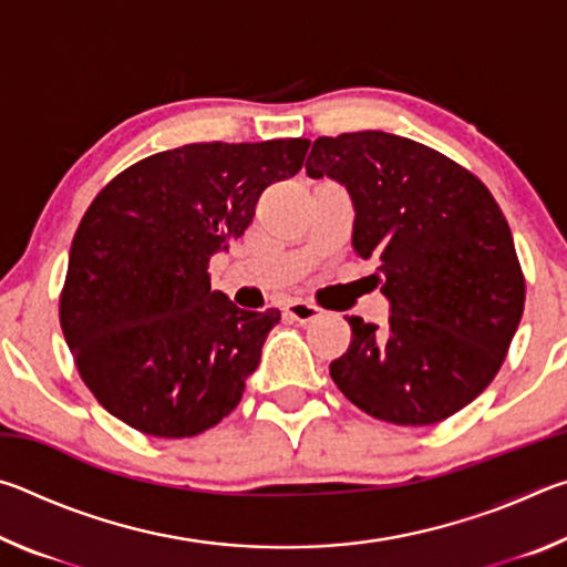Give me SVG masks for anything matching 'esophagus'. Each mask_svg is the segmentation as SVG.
I'll return each mask as SVG.
<instances>
[{
  "label": "esophagus",
  "mask_w": 567,
  "mask_h": 567,
  "mask_svg": "<svg viewBox=\"0 0 567 567\" xmlns=\"http://www.w3.org/2000/svg\"><path fill=\"white\" fill-rule=\"evenodd\" d=\"M320 307L318 305H312V302H307V300H290L287 302V307H285V315L290 320H295V322H312V320H318L320 318Z\"/></svg>",
  "instance_id": "1"
}]
</instances>
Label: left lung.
<instances>
[{"mask_svg":"<svg viewBox=\"0 0 567 567\" xmlns=\"http://www.w3.org/2000/svg\"><path fill=\"white\" fill-rule=\"evenodd\" d=\"M307 175L352 195V247L375 260L385 328L348 318L330 378L352 405L395 425H435L501 370L525 307V275L503 209L437 150L368 130L318 137Z\"/></svg>","mask_w":567,"mask_h":567,"instance_id":"8db88e82","label":"left lung"}]
</instances>
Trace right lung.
<instances>
[{"label": "right lung", "instance_id": "add662e5", "mask_svg": "<svg viewBox=\"0 0 567 567\" xmlns=\"http://www.w3.org/2000/svg\"><path fill=\"white\" fill-rule=\"evenodd\" d=\"M310 140L195 142L100 189L76 227L60 324L84 385L130 427L192 437L237 408L280 310L209 290V257L245 233L262 192Z\"/></svg>", "mask_w": 567, "mask_h": 567}]
</instances>
